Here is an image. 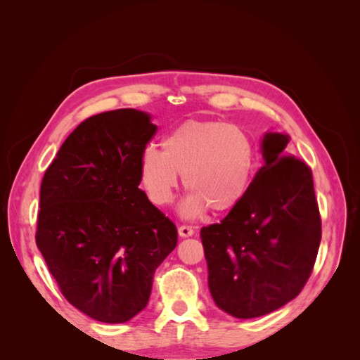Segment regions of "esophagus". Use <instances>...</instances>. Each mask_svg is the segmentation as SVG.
<instances>
[{
	"label": "esophagus",
	"mask_w": 360,
	"mask_h": 360,
	"mask_svg": "<svg viewBox=\"0 0 360 360\" xmlns=\"http://www.w3.org/2000/svg\"><path fill=\"white\" fill-rule=\"evenodd\" d=\"M193 233H195V230L191 225H180L179 226V234L181 237H191V236H193Z\"/></svg>",
	"instance_id": "esophagus-1"
}]
</instances>
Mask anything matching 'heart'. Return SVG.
Masks as SVG:
<instances>
[{"mask_svg": "<svg viewBox=\"0 0 360 360\" xmlns=\"http://www.w3.org/2000/svg\"><path fill=\"white\" fill-rule=\"evenodd\" d=\"M255 165V148L243 129L222 122H188L162 141V151L147 147L141 156V180L148 198L168 205L179 186V174L192 195L183 213H222L243 200Z\"/></svg>", "mask_w": 360, "mask_h": 360, "instance_id": "heart-1", "label": "heart"}]
</instances>
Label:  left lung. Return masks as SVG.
<instances>
[{
  "mask_svg": "<svg viewBox=\"0 0 360 360\" xmlns=\"http://www.w3.org/2000/svg\"><path fill=\"white\" fill-rule=\"evenodd\" d=\"M288 135L267 134L264 165L234 209L200 236L214 303L255 319L299 296L317 259L321 217L312 171L287 151Z\"/></svg>",
  "mask_w": 360,
  "mask_h": 360,
  "instance_id": "left-lung-1",
  "label": "left lung"
}]
</instances>
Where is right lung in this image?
<instances>
[{"label": "right lung", "mask_w": 360, "mask_h": 360, "mask_svg": "<svg viewBox=\"0 0 360 360\" xmlns=\"http://www.w3.org/2000/svg\"><path fill=\"white\" fill-rule=\"evenodd\" d=\"M156 129L132 108L89 117L41 180L37 248L63 296L97 321L143 311L156 269L177 246V226L138 188Z\"/></svg>", "instance_id": "add662e5"}]
</instances>
